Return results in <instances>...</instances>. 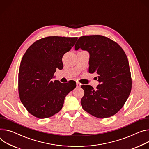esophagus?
<instances>
[{
    "label": "esophagus",
    "instance_id": "obj_1",
    "mask_svg": "<svg viewBox=\"0 0 149 149\" xmlns=\"http://www.w3.org/2000/svg\"><path fill=\"white\" fill-rule=\"evenodd\" d=\"M77 87H80L81 86V84L79 83H77Z\"/></svg>",
    "mask_w": 149,
    "mask_h": 149
}]
</instances>
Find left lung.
I'll list each match as a JSON object with an SVG mask.
<instances>
[{
	"instance_id": "left-lung-1",
	"label": "left lung",
	"mask_w": 149,
	"mask_h": 149,
	"mask_svg": "<svg viewBox=\"0 0 149 149\" xmlns=\"http://www.w3.org/2000/svg\"><path fill=\"white\" fill-rule=\"evenodd\" d=\"M89 53V73L96 72L99 84L94 90L83 85L84 95L81 100L83 109L90 115L106 118L116 114L124 105L131 90L128 61L121 47L100 35L80 37L75 45Z\"/></svg>"
}]
</instances>
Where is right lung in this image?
Listing matches in <instances>:
<instances>
[{
	"label": "right lung",
	"mask_w": 149,
	"mask_h": 149,
	"mask_svg": "<svg viewBox=\"0 0 149 149\" xmlns=\"http://www.w3.org/2000/svg\"><path fill=\"white\" fill-rule=\"evenodd\" d=\"M77 37L50 36L34 42L26 51L21 62L18 91L21 102L28 112L40 119L52 116L62 108L64 99L76 87L74 81L65 86L52 81L62 57L69 52Z\"/></svg>",
	"instance_id": "1"
}]
</instances>
